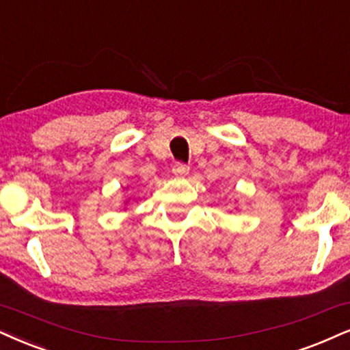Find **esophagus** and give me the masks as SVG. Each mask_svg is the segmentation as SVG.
Wrapping results in <instances>:
<instances>
[{
    "instance_id": "obj_1",
    "label": "esophagus",
    "mask_w": 350,
    "mask_h": 350,
    "mask_svg": "<svg viewBox=\"0 0 350 350\" xmlns=\"http://www.w3.org/2000/svg\"><path fill=\"white\" fill-rule=\"evenodd\" d=\"M172 172H174L176 176H184L189 172V166L184 165V163H176V165L172 166Z\"/></svg>"
}]
</instances>
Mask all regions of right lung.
I'll return each instance as SVG.
<instances>
[{"mask_svg": "<svg viewBox=\"0 0 350 350\" xmlns=\"http://www.w3.org/2000/svg\"><path fill=\"white\" fill-rule=\"evenodd\" d=\"M129 200H131V198H127V200H126V202H124V205H127V203H129Z\"/></svg>", "mask_w": 350, "mask_h": 350, "instance_id": "1", "label": "right lung"}]
</instances>
